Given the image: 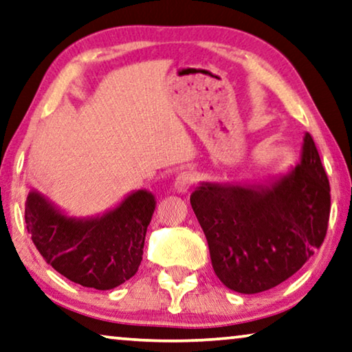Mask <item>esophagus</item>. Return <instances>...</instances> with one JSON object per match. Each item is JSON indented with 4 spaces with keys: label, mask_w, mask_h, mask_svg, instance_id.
<instances>
[{
    "label": "esophagus",
    "mask_w": 352,
    "mask_h": 352,
    "mask_svg": "<svg viewBox=\"0 0 352 352\" xmlns=\"http://www.w3.org/2000/svg\"><path fill=\"white\" fill-rule=\"evenodd\" d=\"M192 183H194V175L191 172H180V174L175 177L174 188L177 192H186L192 186Z\"/></svg>",
    "instance_id": "esophagus-1"
}]
</instances>
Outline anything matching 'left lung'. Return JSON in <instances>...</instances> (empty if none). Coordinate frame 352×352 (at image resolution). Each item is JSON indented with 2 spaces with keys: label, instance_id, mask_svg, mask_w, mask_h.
Returning a JSON list of instances; mask_svg holds the SVG:
<instances>
[{
  "label": "left lung",
  "instance_id": "obj_1",
  "mask_svg": "<svg viewBox=\"0 0 352 352\" xmlns=\"http://www.w3.org/2000/svg\"><path fill=\"white\" fill-rule=\"evenodd\" d=\"M191 207L224 286L240 294L272 289L322 245L330 186L318 148L303 135L300 160L265 183L201 182Z\"/></svg>",
  "mask_w": 352,
  "mask_h": 352
}]
</instances>
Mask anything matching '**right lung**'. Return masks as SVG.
Here are the masks:
<instances>
[{
    "mask_svg": "<svg viewBox=\"0 0 352 352\" xmlns=\"http://www.w3.org/2000/svg\"><path fill=\"white\" fill-rule=\"evenodd\" d=\"M156 199L146 190L94 217H71L39 191L25 204L26 229L47 264L67 280L98 291L113 289L135 275Z\"/></svg>",
    "mask_w": 352,
    "mask_h": 352,
    "instance_id": "add662e5",
    "label": "right lung"
}]
</instances>
